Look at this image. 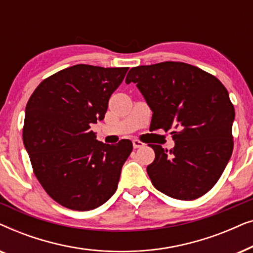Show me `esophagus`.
Wrapping results in <instances>:
<instances>
[{"mask_svg":"<svg viewBox=\"0 0 253 253\" xmlns=\"http://www.w3.org/2000/svg\"><path fill=\"white\" fill-rule=\"evenodd\" d=\"M132 145H133V148H140V147L145 146V144L143 143V141H140V140H138V139H133L132 140Z\"/></svg>","mask_w":253,"mask_h":253,"instance_id":"34e87169","label":"esophagus"}]
</instances>
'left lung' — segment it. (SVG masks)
<instances>
[{
	"mask_svg": "<svg viewBox=\"0 0 253 253\" xmlns=\"http://www.w3.org/2000/svg\"><path fill=\"white\" fill-rule=\"evenodd\" d=\"M151 107L152 130H172L175 147L150 145L155 158L147 166L152 184L165 195L195 200L210 191L233 153L235 109L216 77L183 62L139 65L129 71Z\"/></svg>",
	"mask_w": 253,
	"mask_h": 253,
	"instance_id": "left-lung-1",
	"label": "left lung"
}]
</instances>
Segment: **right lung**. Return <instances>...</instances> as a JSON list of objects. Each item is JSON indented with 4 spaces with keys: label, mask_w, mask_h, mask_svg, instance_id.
Segmentation results:
<instances>
[{
    "label": "right lung",
    "mask_w": 253,
    "mask_h": 253,
    "mask_svg": "<svg viewBox=\"0 0 253 253\" xmlns=\"http://www.w3.org/2000/svg\"><path fill=\"white\" fill-rule=\"evenodd\" d=\"M127 70L72 65L43 79L27 101L23 141L33 172L67 209L94 210L116 191L132 143H100L91 124L105 119L110 95Z\"/></svg>",
    "instance_id": "1"
}]
</instances>
